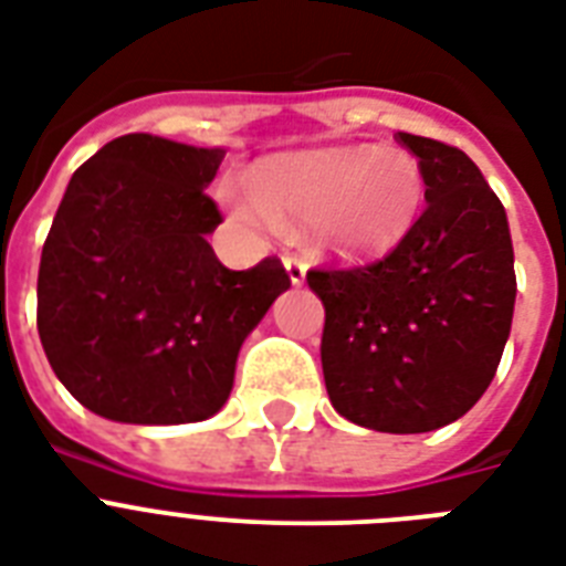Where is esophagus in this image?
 <instances>
[{
  "label": "esophagus",
  "instance_id": "34e87169",
  "mask_svg": "<svg viewBox=\"0 0 566 566\" xmlns=\"http://www.w3.org/2000/svg\"><path fill=\"white\" fill-rule=\"evenodd\" d=\"M284 270H287V279H291V284H305V273H308V266L302 264L300 258L296 255H287L284 258Z\"/></svg>",
  "mask_w": 566,
  "mask_h": 566
}]
</instances>
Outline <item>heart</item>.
Here are the masks:
<instances>
[{
  "label": "heart",
  "mask_w": 566,
  "mask_h": 566,
  "mask_svg": "<svg viewBox=\"0 0 566 566\" xmlns=\"http://www.w3.org/2000/svg\"><path fill=\"white\" fill-rule=\"evenodd\" d=\"M252 196L234 202L255 229L308 226L314 252L335 261L390 255L417 226L426 176L399 146H323L270 158L249 179Z\"/></svg>",
  "instance_id": "b5f03b06"
}]
</instances>
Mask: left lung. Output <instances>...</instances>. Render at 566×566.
<instances>
[{"label": "left lung", "instance_id": "left-lung-1", "mask_svg": "<svg viewBox=\"0 0 566 566\" xmlns=\"http://www.w3.org/2000/svg\"><path fill=\"white\" fill-rule=\"evenodd\" d=\"M426 176V211L376 264L311 270L326 308L323 376L335 411L387 434L455 422L496 376L517 275L505 208L455 146L399 132Z\"/></svg>", "mask_w": 566, "mask_h": 566}]
</instances>
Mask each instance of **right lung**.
I'll return each mask as SVG.
<instances>
[{"mask_svg":"<svg viewBox=\"0 0 566 566\" xmlns=\"http://www.w3.org/2000/svg\"><path fill=\"white\" fill-rule=\"evenodd\" d=\"M226 149L111 140L73 172L43 243L38 332L61 385L105 420L179 426L220 411L249 332L291 287L279 258L229 270L205 196Z\"/></svg>","mask_w":566,"mask_h":566,"instance_id":"right-lung-1","label":"right lung"}]
</instances>
